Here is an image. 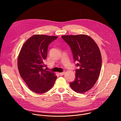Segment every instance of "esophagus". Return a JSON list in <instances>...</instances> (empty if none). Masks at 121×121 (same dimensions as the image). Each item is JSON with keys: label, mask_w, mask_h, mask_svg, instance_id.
<instances>
[{"label": "esophagus", "mask_w": 121, "mask_h": 121, "mask_svg": "<svg viewBox=\"0 0 121 121\" xmlns=\"http://www.w3.org/2000/svg\"><path fill=\"white\" fill-rule=\"evenodd\" d=\"M65 72H61V73H59V74L60 75V76H63V75H64V74H65Z\"/></svg>", "instance_id": "esophagus-1"}]
</instances>
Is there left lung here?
<instances>
[{
	"instance_id": "obj_1",
	"label": "left lung",
	"mask_w": 121,
	"mask_h": 121,
	"mask_svg": "<svg viewBox=\"0 0 121 121\" xmlns=\"http://www.w3.org/2000/svg\"><path fill=\"white\" fill-rule=\"evenodd\" d=\"M61 37L71 48L76 65L75 80L70 83L71 89L76 92L83 93L91 90L96 83L101 67L100 50L90 36L79 34L63 35Z\"/></svg>"
}]
</instances>
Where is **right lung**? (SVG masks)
I'll list each match as a JSON object with an SVG mask.
<instances>
[{
	"label": "right lung",
	"instance_id": "add662e5",
	"mask_svg": "<svg viewBox=\"0 0 121 121\" xmlns=\"http://www.w3.org/2000/svg\"><path fill=\"white\" fill-rule=\"evenodd\" d=\"M57 36L34 35L24 43L18 58L20 74L33 92L42 94L54 86L57 77L47 71L44 64L47 56L48 47Z\"/></svg>",
	"mask_w": 121,
	"mask_h": 121
}]
</instances>
